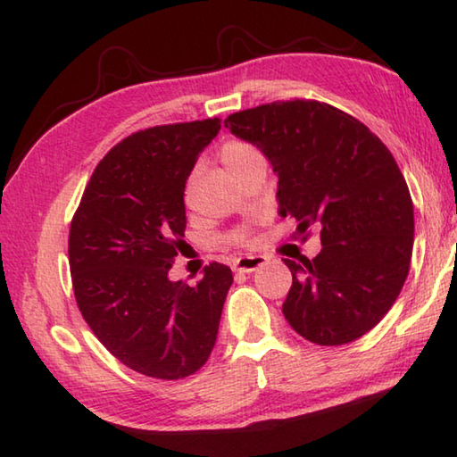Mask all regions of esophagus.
<instances>
[{"mask_svg":"<svg viewBox=\"0 0 457 457\" xmlns=\"http://www.w3.org/2000/svg\"><path fill=\"white\" fill-rule=\"evenodd\" d=\"M265 263H268V257L263 255H244V257H237L234 262V271L252 273L255 270H260Z\"/></svg>","mask_w":457,"mask_h":457,"instance_id":"34e87169","label":"esophagus"}]
</instances>
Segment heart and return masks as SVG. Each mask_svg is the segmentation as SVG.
I'll list each match as a JSON object with an SVG mask.
<instances>
[{
	"label": "heart",
	"mask_w": 457,
	"mask_h": 457,
	"mask_svg": "<svg viewBox=\"0 0 457 457\" xmlns=\"http://www.w3.org/2000/svg\"><path fill=\"white\" fill-rule=\"evenodd\" d=\"M257 157H262L260 152L247 142H239V139H229V142H226L221 145L220 149V160L221 163L226 165V170L234 176V173H237L239 170H244L247 163L257 160ZM187 200H189V189H187ZM234 242H239V244H245L247 242V236L245 234H236L234 236Z\"/></svg>",
	"instance_id": "heart-1"
}]
</instances>
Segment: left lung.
Returning <instances> with one entry per match:
<instances>
[{
	"mask_svg": "<svg viewBox=\"0 0 457 457\" xmlns=\"http://www.w3.org/2000/svg\"><path fill=\"white\" fill-rule=\"evenodd\" d=\"M223 126L268 157L278 213L297 221L295 236L320 231L313 260H284L289 326L318 345L368 334L400 295L413 250V204L394 155L361 121L313 99L257 105Z\"/></svg>",
	"mask_w": 457,
	"mask_h": 457,
	"instance_id": "1",
	"label": "left lung"
}]
</instances>
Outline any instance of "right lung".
Masks as SVG:
<instances>
[{
    "instance_id": "obj_1",
    "label": "right lung",
    "mask_w": 457,
    "mask_h": 457,
    "mask_svg": "<svg viewBox=\"0 0 457 457\" xmlns=\"http://www.w3.org/2000/svg\"><path fill=\"white\" fill-rule=\"evenodd\" d=\"M220 120L142 129L91 173L70 228L78 308L105 350L137 373L181 379L200 370L218 337L228 265L197 286L168 278L186 231V181Z\"/></svg>"
}]
</instances>
